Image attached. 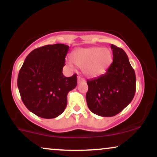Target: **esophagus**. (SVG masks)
Masks as SVG:
<instances>
[{"label":"esophagus","mask_w":157,"mask_h":157,"mask_svg":"<svg viewBox=\"0 0 157 157\" xmlns=\"http://www.w3.org/2000/svg\"><path fill=\"white\" fill-rule=\"evenodd\" d=\"M85 82V79L84 78H82V77H80V76L77 77V82H78L79 84L81 83V82Z\"/></svg>","instance_id":"obj_1"}]
</instances>
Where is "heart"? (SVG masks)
<instances>
[{
	"instance_id": "1",
	"label": "heart",
	"mask_w": 157,
	"mask_h": 157,
	"mask_svg": "<svg viewBox=\"0 0 157 157\" xmlns=\"http://www.w3.org/2000/svg\"><path fill=\"white\" fill-rule=\"evenodd\" d=\"M71 61L82 72L89 77H97L106 72L113 60V55L109 48L99 46L78 48L72 52ZM70 66L72 63L69 62Z\"/></svg>"
}]
</instances>
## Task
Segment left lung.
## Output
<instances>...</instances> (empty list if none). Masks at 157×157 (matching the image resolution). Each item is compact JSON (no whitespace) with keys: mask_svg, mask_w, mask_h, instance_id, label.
Here are the masks:
<instances>
[{"mask_svg":"<svg viewBox=\"0 0 157 157\" xmlns=\"http://www.w3.org/2000/svg\"><path fill=\"white\" fill-rule=\"evenodd\" d=\"M113 63L105 74L87 80L86 102L91 112L113 117L132 101L136 91V75L128 57L121 48L111 44Z\"/></svg>","mask_w":157,"mask_h":157,"instance_id":"8db88e82","label":"left lung"}]
</instances>
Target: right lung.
<instances>
[{
    "mask_svg": "<svg viewBox=\"0 0 157 157\" xmlns=\"http://www.w3.org/2000/svg\"><path fill=\"white\" fill-rule=\"evenodd\" d=\"M68 46L57 44L35 48L25 59L17 77L21 100L37 116L55 118L67 105V94L77 86V75L65 77Z\"/></svg>",
    "mask_w": 157,
    "mask_h": 157,
    "instance_id": "add662e5",
    "label": "right lung"
}]
</instances>
